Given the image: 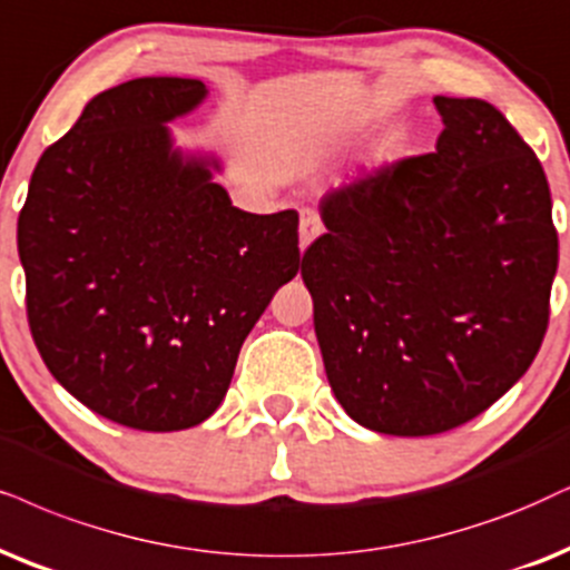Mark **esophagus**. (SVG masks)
Instances as JSON below:
<instances>
[{
	"instance_id": "obj_1",
	"label": "esophagus",
	"mask_w": 570,
	"mask_h": 570,
	"mask_svg": "<svg viewBox=\"0 0 570 570\" xmlns=\"http://www.w3.org/2000/svg\"><path fill=\"white\" fill-rule=\"evenodd\" d=\"M321 232H323V226H321L318 213H315V210H302V215H299V249L305 252L309 244L318 239Z\"/></svg>"
}]
</instances>
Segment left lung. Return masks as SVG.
Returning a JSON list of instances; mask_svg holds the SVG:
<instances>
[{
	"instance_id": "obj_1",
	"label": "left lung",
	"mask_w": 570,
	"mask_h": 570,
	"mask_svg": "<svg viewBox=\"0 0 570 570\" xmlns=\"http://www.w3.org/2000/svg\"><path fill=\"white\" fill-rule=\"evenodd\" d=\"M436 153L321 202L302 257L334 397L360 426L442 434L494 405L537 357L558 232L547 176L484 99L434 97Z\"/></svg>"
}]
</instances>
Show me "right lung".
<instances>
[{
    "label": "right lung",
    "instance_id": "1",
    "mask_svg": "<svg viewBox=\"0 0 570 570\" xmlns=\"http://www.w3.org/2000/svg\"><path fill=\"white\" fill-rule=\"evenodd\" d=\"M197 78L112 86L36 165L18 218L28 323L78 402L139 431L199 426L226 397L244 338L299 271L294 210L232 205L223 160L173 120Z\"/></svg>",
    "mask_w": 570,
    "mask_h": 570
}]
</instances>
